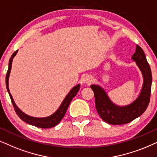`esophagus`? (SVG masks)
<instances>
[{
  "instance_id": "34e87169",
  "label": "esophagus",
  "mask_w": 157,
  "mask_h": 157,
  "mask_svg": "<svg viewBox=\"0 0 157 157\" xmlns=\"http://www.w3.org/2000/svg\"><path fill=\"white\" fill-rule=\"evenodd\" d=\"M93 81V78L91 75H85L82 80L83 83L85 85H90Z\"/></svg>"
}]
</instances>
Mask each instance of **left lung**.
<instances>
[{
    "label": "left lung",
    "mask_w": 157,
    "mask_h": 157,
    "mask_svg": "<svg viewBox=\"0 0 157 157\" xmlns=\"http://www.w3.org/2000/svg\"><path fill=\"white\" fill-rule=\"evenodd\" d=\"M132 59L142 73L144 82L139 96L134 101L126 106L114 104L104 88L98 85H91L90 88L95 96L96 108L102 120L111 124H123L132 122L146 111L150 101L152 83L151 71L143 49L136 45V52Z\"/></svg>",
    "instance_id": "1"
}]
</instances>
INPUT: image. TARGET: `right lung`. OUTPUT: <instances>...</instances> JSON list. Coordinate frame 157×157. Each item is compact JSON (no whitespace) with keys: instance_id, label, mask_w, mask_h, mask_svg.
Wrapping results in <instances>:
<instances>
[{"instance_id":"right-lung-1","label":"right lung","mask_w":157,"mask_h":157,"mask_svg":"<svg viewBox=\"0 0 157 157\" xmlns=\"http://www.w3.org/2000/svg\"><path fill=\"white\" fill-rule=\"evenodd\" d=\"M18 52V50L16 51L14 53H13L12 56H11V58L9 59V69H8L7 73H6V88L7 91L9 93L10 98H11V102L14 108L15 112L17 113L18 116L19 117V118L24 122H27V124H31V125L37 127V128H53L58 124L60 121L62 120V118L64 117L66 113L67 109H68L69 105L70 104V102L72 101L73 98L76 96L77 92L80 90V85L78 84L75 85L74 88H72V90L69 91L68 94L67 95L64 100H63L62 103H61L60 106L59 107V109L56 112L52 114L50 116L45 117H34L29 116V115L26 114L25 113H24L22 111L19 109V108L16 105L14 101H13V97L11 96V93H10L9 88V79L10 76V73H11V65H12V61L13 59L14 58V56L17 55Z\"/></svg>"}]
</instances>
